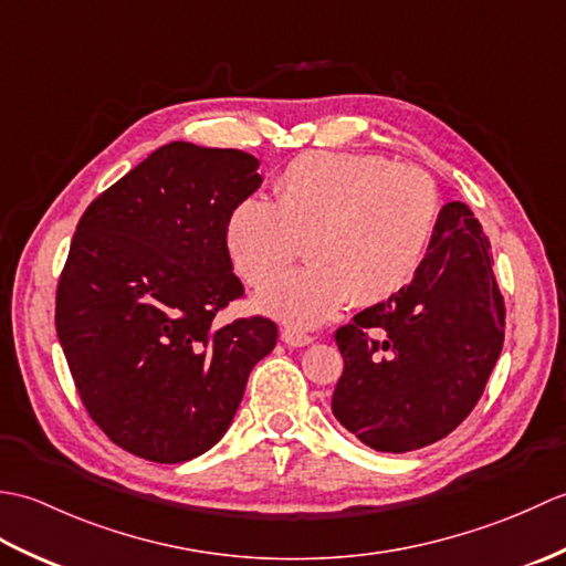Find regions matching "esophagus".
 <instances>
[{"label":"esophagus","mask_w":566,"mask_h":566,"mask_svg":"<svg viewBox=\"0 0 566 566\" xmlns=\"http://www.w3.org/2000/svg\"><path fill=\"white\" fill-rule=\"evenodd\" d=\"M282 340H284L286 345H292V347H304V345L314 343V335H308V333L302 331V328H284V331H282Z\"/></svg>","instance_id":"34e87169"}]
</instances>
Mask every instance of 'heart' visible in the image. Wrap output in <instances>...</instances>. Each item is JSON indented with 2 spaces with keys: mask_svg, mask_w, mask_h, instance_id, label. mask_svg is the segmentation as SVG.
<instances>
[{
  "mask_svg": "<svg viewBox=\"0 0 566 566\" xmlns=\"http://www.w3.org/2000/svg\"><path fill=\"white\" fill-rule=\"evenodd\" d=\"M440 219L438 185L379 155L306 153L274 179V201L248 197L226 219V248L252 286L274 282L302 252L304 270L260 296L268 314L314 326L353 298L399 294L426 258Z\"/></svg>",
  "mask_w": 566,
  "mask_h": 566,
  "instance_id": "heart-1",
  "label": "heart"
}]
</instances>
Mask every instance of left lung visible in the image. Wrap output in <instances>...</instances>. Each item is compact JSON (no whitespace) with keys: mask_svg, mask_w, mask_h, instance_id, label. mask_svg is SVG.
Listing matches in <instances>:
<instances>
[{"mask_svg":"<svg viewBox=\"0 0 566 566\" xmlns=\"http://www.w3.org/2000/svg\"><path fill=\"white\" fill-rule=\"evenodd\" d=\"M491 264L482 223L467 203H444L413 280L335 331L345 367L331 406L357 440L411 452L474 411L506 333Z\"/></svg>","mask_w":566,"mask_h":566,"instance_id":"8db88e82","label":"left lung"}]
</instances>
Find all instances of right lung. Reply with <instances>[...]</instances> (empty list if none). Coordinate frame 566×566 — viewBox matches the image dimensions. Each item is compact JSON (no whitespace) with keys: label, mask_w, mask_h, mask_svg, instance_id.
<instances>
[{"label":"right lung","mask_w":566,"mask_h":566,"mask_svg":"<svg viewBox=\"0 0 566 566\" xmlns=\"http://www.w3.org/2000/svg\"><path fill=\"white\" fill-rule=\"evenodd\" d=\"M258 158L175 140L94 199L55 290V331L82 406L143 460L177 464L221 440L250 369L276 345L245 298L226 219L262 182Z\"/></svg>","instance_id":"right-lung-1"}]
</instances>
